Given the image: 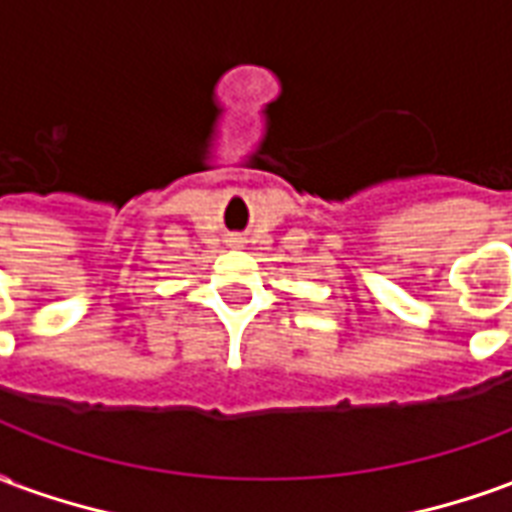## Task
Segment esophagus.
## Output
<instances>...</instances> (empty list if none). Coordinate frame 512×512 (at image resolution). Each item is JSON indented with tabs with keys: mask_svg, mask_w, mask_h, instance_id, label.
Returning a JSON list of instances; mask_svg holds the SVG:
<instances>
[{
	"mask_svg": "<svg viewBox=\"0 0 512 512\" xmlns=\"http://www.w3.org/2000/svg\"><path fill=\"white\" fill-rule=\"evenodd\" d=\"M233 244H241V241H238V238H233Z\"/></svg>",
	"mask_w": 512,
	"mask_h": 512,
	"instance_id": "34e87169",
	"label": "esophagus"
}]
</instances>
